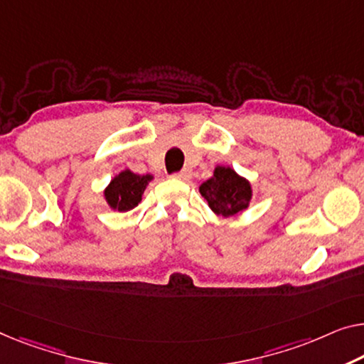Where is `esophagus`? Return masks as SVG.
Instances as JSON below:
<instances>
[{
  "mask_svg": "<svg viewBox=\"0 0 364 364\" xmlns=\"http://www.w3.org/2000/svg\"><path fill=\"white\" fill-rule=\"evenodd\" d=\"M173 178H175V180L186 181V180H189V178H191V171H189V170H183V171H180V173H175V175H173Z\"/></svg>",
  "mask_w": 364,
  "mask_h": 364,
  "instance_id": "1",
  "label": "esophagus"
}]
</instances>
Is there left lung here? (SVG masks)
I'll return each instance as SVG.
<instances>
[{"mask_svg":"<svg viewBox=\"0 0 364 364\" xmlns=\"http://www.w3.org/2000/svg\"><path fill=\"white\" fill-rule=\"evenodd\" d=\"M200 196L214 214L232 217L248 209L253 196L252 183L230 166L217 165L213 176L199 186Z\"/></svg>","mask_w":364,"mask_h":364,"instance_id":"8db88e82","label":"left lung"}]
</instances>
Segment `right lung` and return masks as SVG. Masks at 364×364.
Returning <instances> with one entry per match:
<instances>
[{
	"instance_id": "obj_1",
	"label": "right lung",
	"mask_w": 364,
	"mask_h": 364,
	"mask_svg": "<svg viewBox=\"0 0 364 364\" xmlns=\"http://www.w3.org/2000/svg\"><path fill=\"white\" fill-rule=\"evenodd\" d=\"M154 180L151 175H137L129 168L117 173L105 189V199L112 210L127 213L142 200L144 191Z\"/></svg>"
}]
</instances>
